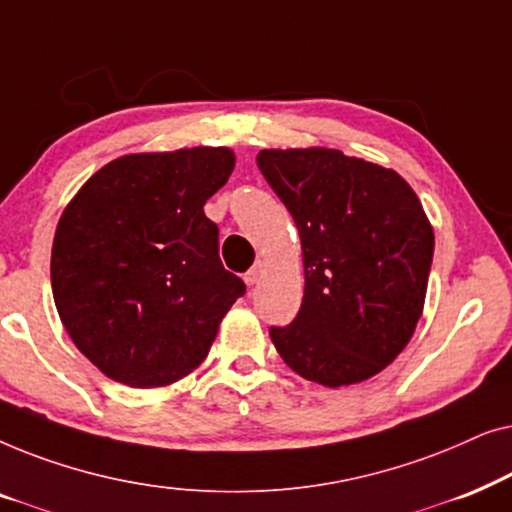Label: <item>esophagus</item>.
<instances>
[{"instance_id":"1","label":"esophagus","mask_w":512,"mask_h":512,"mask_svg":"<svg viewBox=\"0 0 512 512\" xmlns=\"http://www.w3.org/2000/svg\"><path fill=\"white\" fill-rule=\"evenodd\" d=\"M261 275H263V263L256 261V263L249 268L247 275H244V282H247L249 286H254V284H258V279H261Z\"/></svg>"}]
</instances>
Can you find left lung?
Masks as SVG:
<instances>
[{"mask_svg":"<svg viewBox=\"0 0 512 512\" xmlns=\"http://www.w3.org/2000/svg\"><path fill=\"white\" fill-rule=\"evenodd\" d=\"M258 170L296 221L305 296L270 326L286 366L342 387L387 368L422 317L433 228L408 181L333 149H265Z\"/></svg>","mask_w":512,"mask_h":512,"instance_id":"1","label":"left lung"}]
</instances>
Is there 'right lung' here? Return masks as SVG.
<instances>
[{
  "instance_id": "obj_1",
  "label": "right lung",
  "mask_w": 512,
  "mask_h": 512,
  "mask_svg": "<svg viewBox=\"0 0 512 512\" xmlns=\"http://www.w3.org/2000/svg\"><path fill=\"white\" fill-rule=\"evenodd\" d=\"M230 149L132 153L90 177L60 216L51 284L79 352L111 380L165 387L198 368L247 286L223 268L205 202Z\"/></svg>"
}]
</instances>
